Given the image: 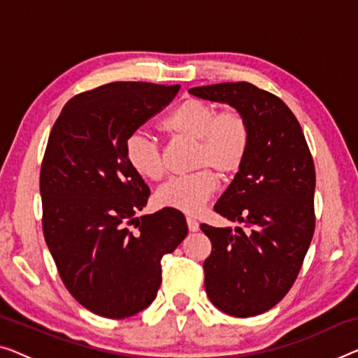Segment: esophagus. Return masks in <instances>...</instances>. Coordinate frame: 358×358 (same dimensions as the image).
<instances>
[{
    "mask_svg": "<svg viewBox=\"0 0 358 358\" xmlns=\"http://www.w3.org/2000/svg\"><path fill=\"white\" fill-rule=\"evenodd\" d=\"M186 223H188L189 231H197V230H199V223H197L193 217L186 218Z\"/></svg>",
    "mask_w": 358,
    "mask_h": 358,
    "instance_id": "obj_1",
    "label": "esophagus"
}]
</instances>
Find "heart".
Here are the masks:
<instances>
[{
    "mask_svg": "<svg viewBox=\"0 0 358 358\" xmlns=\"http://www.w3.org/2000/svg\"><path fill=\"white\" fill-rule=\"evenodd\" d=\"M161 128L172 136L196 141L194 167H210L222 175L238 172L250 145V130L236 110L220 112L199 99H186L165 117ZM125 157L141 178L157 181L164 175L161 148L151 138L133 133L125 141ZM210 169L170 178L156 191L159 207L189 215L201 212L217 189V177Z\"/></svg>",
    "mask_w": 358,
    "mask_h": 358,
    "instance_id": "obj_1",
    "label": "heart"
}]
</instances>
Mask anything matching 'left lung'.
Listing matches in <instances>:
<instances>
[{"instance_id": "8db88e82", "label": "left lung", "mask_w": 358, "mask_h": 358, "mask_svg": "<svg viewBox=\"0 0 358 358\" xmlns=\"http://www.w3.org/2000/svg\"><path fill=\"white\" fill-rule=\"evenodd\" d=\"M199 99L228 104L246 119L248 156L213 209L244 223L215 228L202 223L212 252L204 286L218 310L255 317L275 307L291 289L315 230V167L306 136L278 96L252 83L191 88Z\"/></svg>"}]
</instances>
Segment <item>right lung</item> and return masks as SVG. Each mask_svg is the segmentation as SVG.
<instances>
[{
    "label": "right lung",
    "instance_id": "obj_1",
    "mask_svg": "<svg viewBox=\"0 0 358 358\" xmlns=\"http://www.w3.org/2000/svg\"><path fill=\"white\" fill-rule=\"evenodd\" d=\"M178 90L103 85L73 96L51 130L40 173L43 233L69 292L96 315L120 320L151 306L162 257L188 234L180 210L135 217L149 188L125 157L128 136Z\"/></svg>",
    "mask_w": 358,
    "mask_h": 358
}]
</instances>
